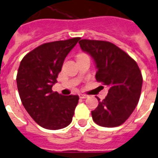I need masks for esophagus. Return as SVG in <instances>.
Wrapping results in <instances>:
<instances>
[{
  "label": "esophagus",
  "mask_w": 158,
  "mask_h": 158,
  "mask_svg": "<svg viewBox=\"0 0 158 158\" xmlns=\"http://www.w3.org/2000/svg\"><path fill=\"white\" fill-rule=\"evenodd\" d=\"M79 97L82 98V99H85V98H88V95H85V94H79Z\"/></svg>",
  "instance_id": "34e87169"
}]
</instances>
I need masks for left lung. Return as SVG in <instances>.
Segmentation results:
<instances>
[{
	"instance_id": "1",
	"label": "left lung",
	"mask_w": 158,
	"mask_h": 158,
	"mask_svg": "<svg viewBox=\"0 0 158 158\" xmlns=\"http://www.w3.org/2000/svg\"><path fill=\"white\" fill-rule=\"evenodd\" d=\"M83 52L91 55L97 68V81L109 87V92L92 111L93 121L101 127H114L130 117L139 102L142 78L134 59L114 44L104 40H81Z\"/></svg>"
}]
</instances>
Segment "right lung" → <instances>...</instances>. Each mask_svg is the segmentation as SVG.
<instances>
[{
    "instance_id": "obj_1",
    "label": "right lung",
    "mask_w": 158,
    "mask_h": 158,
    "mask_svg": "<svg viewBox=\"0 0 158 158\" xmlns=\"http://www.w3.org/2000/svg\"><path fill=\"white\" fill-rule=\"evenodd\" d=\"M79 39L43 44L20 62L16 78L20 99L34 121L45 129L58 130L72 121L79 96H63L52 88L64 60Z\"/></svg>"
}]
</instances>
